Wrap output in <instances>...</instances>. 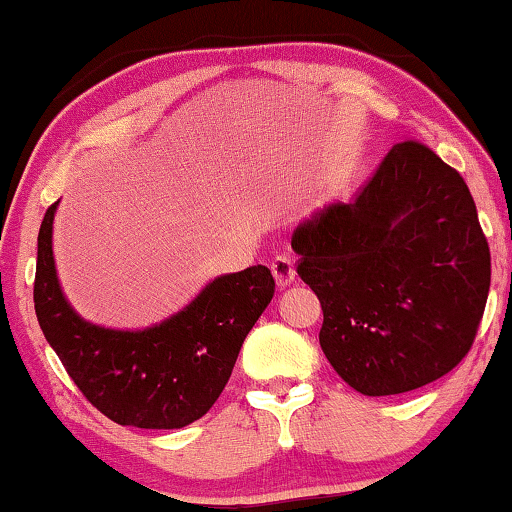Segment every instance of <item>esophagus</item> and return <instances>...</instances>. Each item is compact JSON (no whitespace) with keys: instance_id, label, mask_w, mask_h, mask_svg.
Here are the masks:
<instances>
[{"instance_id":"obj_1","label":"esophagus","mask_w":512,"mask_h":512,"mask_svg":"<svg viewBox=\"0 0 512 512\" xmlns=\"http://www.w3.org/2000/svg\"><path fill=\"white\" fill-rule=\"evenodd\" d=\"M271 271H273L275 282H278L280 289L291 285V282H294V278H296L294 257H291V255H278V257H273Z\"/></svg>"}]
</instances>
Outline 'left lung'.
<instances>
[{
	"mask_svg": "<svg viewBox=\"0 0 512 512\" xmlns=\"http://www.w3.org/2000/svg\"><path fill=\"white\" fill-rule=\"evenodd\" d=\"M291 248L321 300L323 353L360 394L412 392L472 348L490 246L462 175L428 145H394L353 202L300 223Z\"/></svg>",
	"mask_w": 512,
	"mask_h": 512,
	"instance_id": "left-lung-1",
	"label": "left lung"
}]
</instances>
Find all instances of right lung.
Here are the masks:
<instances>
[{
    "label": "right lung",
    "mask_w": 512,
    "mask_h": 512,
    "mask_svg": "<svg viewBox=\"0 0 512 512\" xmlns=\"http://www.w3.org/2000/svg\"><path fill=\"white\" fill-rule=\"evenodd\" d=\"M47 207L38 232L34 303L40 330L79 392L120 426L170 431L200 419L232 376L241 344L271 303L266 266L221 275L180 314L127 332L86 323L61 294Z\"/></svg>",
    "instance_id": "right-lung-1"
}]
</instances>
